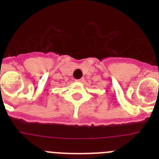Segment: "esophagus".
<instances>
[{
  "label": "esophagus",
  "mask_w": 159,
  "mask_h": 159,
  "mask_svg": "<svg viewBox=\"0 0 159 159\" xmlns=\"http://www.w3.org/2000/svg\"><path fill=\"white\" fill-rule=\"evenodd\" d=\"M76 81H78V82H83V81H84V79H80V80H77Z\"/></svg>",
  "instance_id": "obj_1"
}]
</instances>
